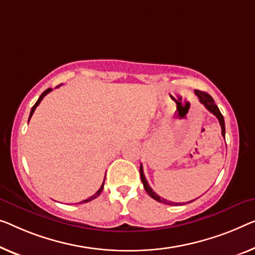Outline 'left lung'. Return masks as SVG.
I'll return each instance as SVG.
<instances>
[{
  "mask_svg": "<svg viewBox=\"0 0 255 255\" xmlns=\"http://www.w3.org/2000/svg\"><path fill=\"white\" fill-rule=\"evenodd\" d=\"M195 94L197 95V97L199 98V102L201 104H204L205 108H206L208 111L211 113H213L216 118H218L220 125H221V129H222V136L225 137L226 136V126H225V119H223V116L221 115V112H220V110L218 108V105L214 103V100H213L211 95H208L207 93H205V91H200V90H195ZM139 174H140V180H142V183L144 185V189H145V191L149 193V196L151 198H153L154 200L159 201V203H162L165 205H174V206H177V205H183L185 203H174V201H169V200H166L164 198H161L160 196H158L157 193H155L153 190L151 189V187L147 183L145 175H144V172H143V166L140 164L139 167ZM195 200V199H193ZM191 200V201H193ZM190 201V203H191Z\"/></svg>",
  "mask_w": 255,
  "mask_h": 255,
  "instance_id": "left-lung-1",
  "label": "left lung"
}]
</instances>
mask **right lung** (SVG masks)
Instances as JSON below:
<instances>
[{"mask_svg": "<svg viewBox=\"0 0 255 255\" xmlns=\"http://www.w3.org/2000/svg\"><path fill=\"white\" fill-rule=\"evenodd\" d=\"M51 90H52V89H50V88H49V89H47V90H44V91H43V93H42V94H41V96L39 97V100H37V101H36V103H35V104H34V106H33V108H32V110H30V113H29V118H28V121H29V119H30V118H32V116H33V113H34V111H35L36 106H37V105H39V104L41 103V101H42V100H43V97L45 96V95H47V94H49V93H50V91H51ZM104 181H105V178H104ZM103 188H104V182H103V184H102V187L100 188V190H98V191H97L96 193H95V195H93V196H91V197H89V198H87V199H85V200L80 201V203H79V204H82V203H88V201H91V200H94L95 198H97V197L101 195V192H102V191H103Z\"/></svg>", "mask_w": 255, "mask_h": 255, "instance_id": "right-lung-1", "label": "right lung"}]
</instances>
